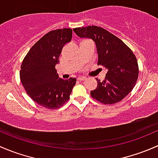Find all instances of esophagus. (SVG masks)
Listing matches in <instances>:
<instances>
[{
  "instance_id": "1",
  "label": "esophagus",
  "mask_w": 158,
  "mask_h": 158,
  "mask_svg": "<svg viewBox=\"0 0 158 158\" xmlns=\"http://www.w3.org/2000/svg\"><path fill=\"white\" fill-rule=\"evenodd\" d=\"M85 79H86L85 77H82V76H80V77L77 78V80L78 81H84V80H85Z\"/></svg>"
}]
</instances>
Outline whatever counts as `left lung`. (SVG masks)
<instances>
[{
	"mask_svg": "<svg viewBox=\"0 0 158 158\" xmlns=\"http://www.w3.org/2000/svg\"><path fill=\"white\" fill-rule=\"evenodd\" d=\"M80 38L94 41L98 56V65L107 69L104 80L96 79L98 86L91 91L93 98L104 104L119 102L129 94L137 82L139 66L131 49L119 38L96 26L73 29Z\"/></svg>",
	"mask_w": 158,
	"mask_h": 158,
	"instance_id": "1",
	"label": "left lung"
}]
</instances>
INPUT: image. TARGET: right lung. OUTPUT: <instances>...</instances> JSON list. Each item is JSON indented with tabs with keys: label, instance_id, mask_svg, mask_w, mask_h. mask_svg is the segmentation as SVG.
<instances>
[{
	"label": "right lung",
	"instance_id": "add662e5",
	"mask_svg": "<svg viewBox=\"0 0 158 158\" xmlns=\"http://www.w3.org/2000/svg\"><path fill=\"white\" fill-rule=\"evenodd\" d=\"M71 29L49 31L29 50L21 65L20 80L28 95L48 109H57L69 100L76 78L67 80L57 73L63 48L72 39Z\"/></svg>",
	"mask_w": 158,
	"mask_h": 158
}]
</instances>
